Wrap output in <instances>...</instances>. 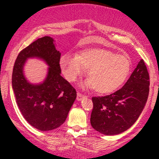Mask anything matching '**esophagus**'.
<instances>
[{
  "mask_svg": "<svg viewBox=\"0 0 159 159\" xmlns=\"http://www.w3.org/2000/svg\"><path fill=\"white\" fill-rule=\"evenodd\" d=\"M85 98V96L84 95H82L81 93H77V100L78 101H81L83 98Z\"/></svg>",
  "mask_w": 159,
  "mask_h": 159,
  "instance_id": "1",
  "label": "esophagus"
}]
</instances>
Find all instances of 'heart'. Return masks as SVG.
Returning <instances> with one entry per match:
<instances>
[{
    "mask_svg": "<svg viewBox=\"0 0 159 159\" xmlns=\"http://www.w3.org/2000/svg\"><path fill=\"white\" fill-rule=\"evenodd\" d=\"M60 65L65 78L75 81L87 70V78L81 84L84 88H94L100 94L114 92L125 82L130 72L131 61L123 54L103 48H89L77 55L61 56Z\"/></svg>",
    "mask_w": 159,
    "mask_h": 159,
    "instance_id": "obj_1",
    "label": "heart"
}]
</instances>
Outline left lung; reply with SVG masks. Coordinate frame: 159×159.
Returning <instances> with one entry per match:
<instances>
[{"instance_id": "left-lung-1", "label": "left lung", "mask_w": 159, "mask_h": 159, "mask_svg": "<svg viewBox=\"0 0 159 159\" xmlns=\"http://www.w3.org/2000/svg\"><path fill=\"white\" fill-rule=\"evenodd\" d=\"M149 76L143 60L125 85L114 93L93 97L92 127L105 135H115L129 129L143 111L149 91Z\"/></svg>"}]
</instances>
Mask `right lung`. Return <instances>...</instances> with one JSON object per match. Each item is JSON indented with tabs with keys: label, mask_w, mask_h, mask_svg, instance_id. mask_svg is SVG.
Wrapping results in <instances>:
<instances>
[{
	"label": "right lung",
	"mask_w": 159,
	"mask_h": 159,
	"mask_svg": "<svg viewBox=\"0 0 159 159\" xmlns=\"http://www.w3.org/2000/svg\"><path fill=\"white\" fill-rule=\"evenodd\" d=\"M29 58H38L48 65L47 77L39 84H31L23 73ZM61 52L50 36L39 38L23 49L16 58L12 86L16 103L27 123L38 130L50 131L65 122L73 105L76 90L61 76Z\"/></svg>",
	"instance_id": "1"
}]
</instances>
